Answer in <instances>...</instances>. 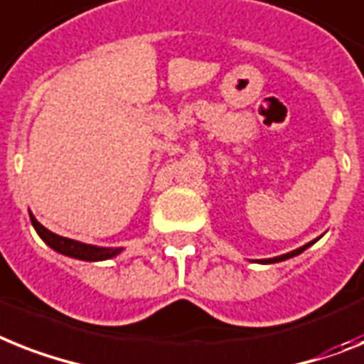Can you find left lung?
<instances>
[{
    "label": "left lung",
    "instance_id": "1",
    "mask_svg": "<svg viewBox=\"0 0 364 364\" xmlns=\"http://www.w3.org/2000/svg\"><path fill=\"white\" fill-rule=\"evenodd\" d=\"M314 242H316V240H314ZM314 242H309V243H305V245H303V247L296 249V251H290V253L281 255V257L268 258V260H262V262H264V264H273V262H281V260H287V258H290V257H296V255L303 253V251H305V249H307V247H311V245H312V243H314Z\"/></svg>",
    "mask_w": 364,
    "mask_h": 364
}]
</instances>
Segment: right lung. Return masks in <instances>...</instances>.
<instances>
[{
	"label": "right lung",
	"mask_w": 364,
	"mask_h": 364,
	"mask_svg": "<svg viewBox=\"0 0 364 364\" xmlns=\"http://www.w3.org/2000/svg\"><path fill=\"white\" fill-rule=\"evenodd\" d=\"M29 218H31V223L37 230V234L41 236L44 242L50 245L52 249H55L57 253H63V255H68V257H74V258H80V260H106V258L115 257L121 249H104V247H95V245H87V243H81L76 242V240H70V238H63L59 234L52 232V230H48L46 227H42L38 223L35 215L29 212Z\"/></svg>",
	"instance_id": "1"
}]
</instances>
